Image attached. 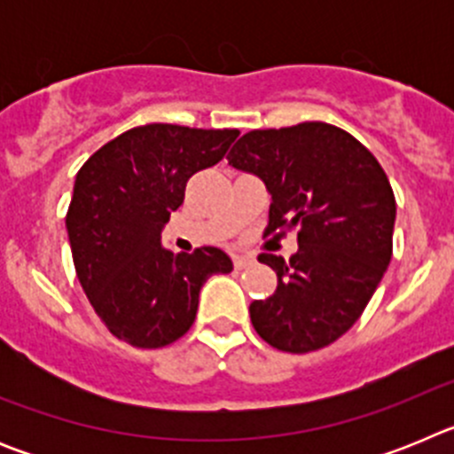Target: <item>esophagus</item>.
<instances>
[{"instance_id":"1","label":"esophagus","mask_w":454,"mask_h":454,"mask_svg":"<svg viewBox=\"0 0 454 454\" xmlns=\"http://www.w3.org/2000/svg\"><path fill=\"white\" fill-rule=\"evenodd\" d=\"M252 263H254V259H252V256H246V254H236L234 256V268H236V270L250 268Z\"/></svg>"}]
</instances>
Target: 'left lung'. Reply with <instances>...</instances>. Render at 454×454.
<instances>
[{
    "mask_svg": "<svg viewBox=\"0 0 454 454\" xmlns=\"http://www.w3.org/2000/svg\"><path fill=\"white\" fill-rule=\"evenodd\" d=\"M227 159L272 195L263 236L298 231L288 262L259 254L277 272V291L250 304L256 334L293 355L330 346L359 320L391 262L395 195L387 172L327 122L247 131Z\"/></svg>",
    "mask_w": 454,
    "mask_h": 454,
    "instance_id": "left-lung-1",
    "label": "left lung"
}]
</instances>
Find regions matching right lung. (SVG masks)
Listing matches in <instances>:
<instances>
[{"label":"right lung","mask_w":454,"mask_h":454,"mask_svg":"<svg viewBox=\"0 0 454 454\" xmlns=\"http://www.w3.org/2000/svg\"><path fill=\"white\" fill-rule=\"evenodd\" d=\"M236 136L145 124L108 140L77 172L66 215L72 262L115 339L145 350L170 346L195 323L204 282L234 268L218 247L166 250L161 230L182 207L188 179L223 161Z\"/></svg>","instance_id":"1"}]
</instances>
